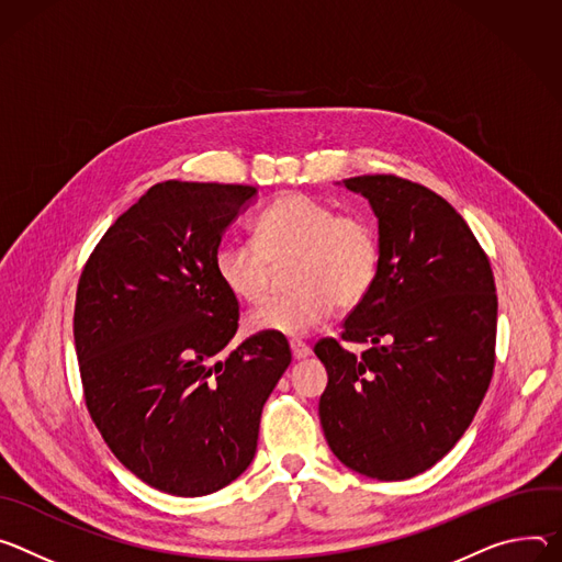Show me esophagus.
<instances>
[{"instance_id":"1","label":"esophagus","mask_w":562,"mask_h":562,"mask_svg":"<svg viewBox=\"0 0 562 562\" xmlns=\"http://www.w3.org/2000/svg\"><path fill=\"white\" fill-rule=\"evenodd\" d=\"M290 350H292V357H294V359H305L310 352H313V350H310V346H307V344L296 341V339H292V341H290Z\"/></svg>"}]
</instances>
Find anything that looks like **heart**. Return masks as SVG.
Returning a JSON list of instances; mask_svg holds the SVG:
<instances>
[{
  "label": "heart",
  "instance_id": "b5f03b06",
  "mask_svg": "<svg viewBox=\"0 0 562 562\" xmlns=\"http://www.w3.org/2000/svg\"><path fill=\"white\" fill-rule=\"evenodd\" d=\"M294 257L290 294L272 296L247 315L249 333L303 337L341 307L359 305L375 288L382 263L378 229L359 214L299 192L274 199L255 221L252 238H227L214 252V274L243 303H257L270 285V261Z\"/></svg>",
  "mask_w": 562,
  "mask_h": 562
}]
</instances>
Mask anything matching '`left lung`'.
<instances>
[{"label": "left lung", "instance_id": "left-lung-1", "mask_svg": "<svg viewBox=\"0 0 562 562\" xmlns=\"http://www.w3.org/2000/svg\"><path fill=\"white\" fill-rule=\"evenodd\" d=\"M380 223L382 263L341 339L315 346L328 370L319 419L333 453L375 480H408L462 438L495 363L497 296L467 221L428 187L393 173L344 180Z\"/></svg>", "mask_w": 562, "mask_h": 562}]
</instances>
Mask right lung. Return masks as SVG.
<instances>
[{
  "mask_svg": "<svg viewBox=\"0 0 562 562\" xmlns=\"http://www.w3.org/2000/svg\"><path fill=\"white\" fill-rule=\"evenodd\" d=\"M252 184L165 180L104 232L76 294L85 402L111 453L149 486L199 497L257 453L261 411L290 366L285 337L227 352L238 301L214 274Z\"/></svg>",
  "mask_w": 562,
  "mask_h": 562,
  "instance_id": "right-lung-1",
  "label": "right lung"
}]
</instances>
